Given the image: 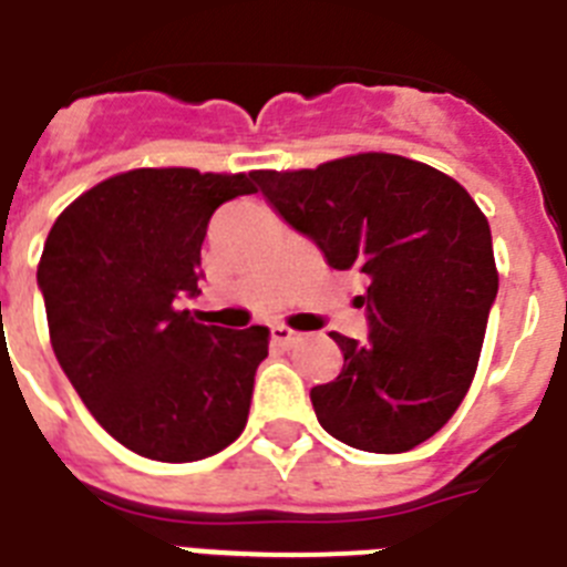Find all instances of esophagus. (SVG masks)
Segmentation results:
<instances>
[{"label":"esophagus","mask_w":567,"mask_h":567,"mask_svg":"<svg viewBox=\"0 0 567 567\" xmlns=\"http://www.w3.org/2000/svg\"><path fill=\"white\" fill-rule=\"evenodd\" d=\"M270 338H274V343H279V347H293V343H299V340H302V334L293 329H288V326L276 323V326H270Z\"/></svg>","instance_id":"1"}]
</instances>
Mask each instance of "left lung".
Here are the masks:
<instances>
[{"instance_id":"obj_1","label":"left lung","mask_w":567,"mask_h":567,"mask_svg":"<svg viewBox=\"0 0 567 567\" xmlns=\"http://www.w3.org/2000/svg\"><path fill=\"white\" fill-rule=\"evenodd\" d=\"M261 195L334 270L367 276V340H331L343 370L311 388L317 422L375 454L425 443L475 379L498 297L489 220L457 179L395 154L256 172Z\"/></svg>"}]
</instances>
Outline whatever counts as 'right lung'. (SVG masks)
Returning a JSON list of instances; mask_svg holds the SVG:
<instances>
[{
    "label": "right lung",
    "instance_id": "add662e5",
    "mask_svg": "<svg viewBox=\"0 0 567 567\" xmlns=\"http://www.w3.org/2000/svg\"><path fill=\"white\" fill-rule=\"evenodd\" d=\"M252 174L136 168L60 212L37 285L58 363L110 436L163 463L204 460L247 425L268 329H224L179 311L197 297L200 244Z\"/></svg>",
    "mask_w": 567,
    "mask_h": 567
}]
</instances>
